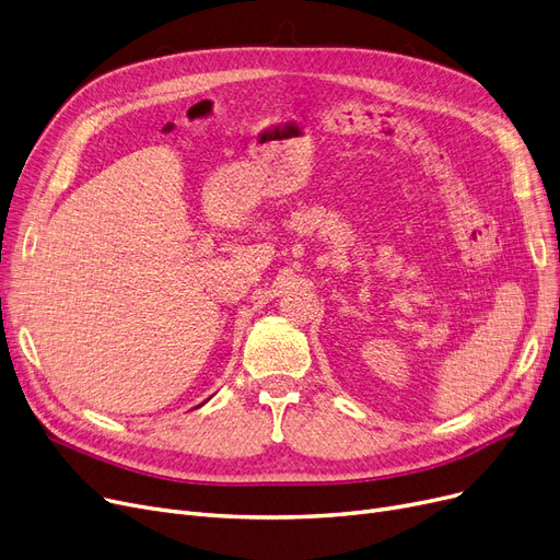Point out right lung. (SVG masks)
I'll return each mask as SVG.
<instances>
[{
	"instance_id": "add662e5",
	"label": "right lung",
	"mask_w": 560,
	"mask_h": 560,
	"mask_svg": "<svg viewBox=\"0 0 560 560\" xmlns=\"http://www.w3.org/2000/svg\"><path fill=\"white\" fill-rule=\"evenodd\" d=\"M201 405H203V402H201ZM201 405H199V407H201Z\"/></svg>"
}]
</instances>
